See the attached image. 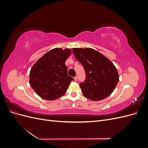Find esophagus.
I'll list each match as a JSON object with an SVG mask.
<instances>
[{
    "label": "esophagus",
    "mask_w": 148,
    "mask_h": 148,
    "mask_svg": "<svg viewBox=\"0 0 148 148\" xmlns=\"http://www.w3.org/2000/svg\"><path fill=\"white\" fill-rule=\"evenodd\" d=\"M74 79H75V81H77V77H74Z\"/></svg>",
    "instance_id": "1"
}]
</instances>
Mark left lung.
<instances>
[{
	"mask_svg": "<svg viewBox=\"0 0 148 148\" xmlns=\"http://www.w3.org/2000/svg\"><path fill=\"white\" fill-rule=\"evenodd\" d=\"M73 53L86 73V79L79 84L83 95L94 101L109 96L119 80L114 65L104 55L91 48H73Z\"/></svg>",
	"mask_w": 148,
	"mask_h": 148,
	"instance_id": "left-lung-1",
	"label": "left lung"
}]
</instances>
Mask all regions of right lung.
<instances>
[{"mask_svg":"<svg viewBox=\"0 0 148 148\" xmlns=\"http://www.w3.org/2000/svg\"><path fill=\"white\" fill-rule=\"evenodd\" d=\"M71 53L69 49H53L40 58L31 68L29 84L42 99H58L66 92L70 82L74 80L68 75L65 64Z\"/></svg>","mask_w":148,"mask_h":148,"instance_id":"obj_1","label":"right lung"}]
</instances>
